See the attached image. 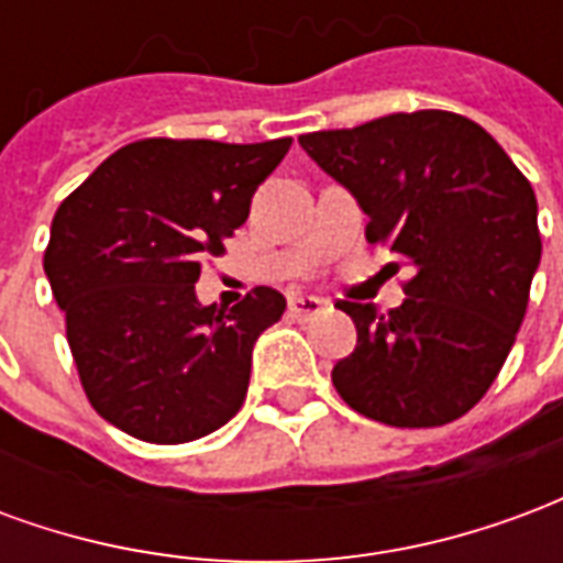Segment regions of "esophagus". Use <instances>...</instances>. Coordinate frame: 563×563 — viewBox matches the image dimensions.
I'll list each match as a JSON object with an SVG mask.
<instances>
[{"label":"esophagus","instance_id":"obj_1","mask_svg":"<svg viewBox=\"0 0 563 563\" xmlns=\"http://www.w3.org/2000/svg\"><path fill=\"white\" fill-rule=\"evenodd\" d=\"M322 310H325V301L313 298V295H295V298H289V313L295 319H317Z\"/></svg>","mask_w":563,"mask_h":563}]
</instances>
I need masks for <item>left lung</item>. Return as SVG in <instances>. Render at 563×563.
Returning a JSON list of instances; mask_svg holds the SVG:
<instances>
[{"label": "left lung", "instance_id": "8db88e82", "mask_svg": "<svg viewBox=\"0 0 563 563\" xmlns=\"http://www.w3.org/2000/svg\"><path fill=\"white\" fill-rule=\"evenodd\" d=\"M298 144L367 217V241L407 258L401 307L341 301L358 331L331 383L355 413L395 428L459 419L495 383L540 265L537 196L479 123L413 111Z\"/></svg>", "mask_w": 563, "mask_h": 563}]
</instances>
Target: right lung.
Segmentation results:
<instances>
[{"label": "right lung", "mask_w": 563, "mask_h": 563, "mask_svg": "<svg viewBox=\"0 0 563 563\" xmlns=\"http://www.w3.org/2000/svg\"><path fill=\"white\" fill-rule=\"evenodd\" d=\"M289 144L135 141L59 205L44 274L104 422L147 443H186L241 410L253 346L286 298L258 286L220 310L198 301L196 283Z\"/></svg>", "instance_id": "1"}]
</instances>
